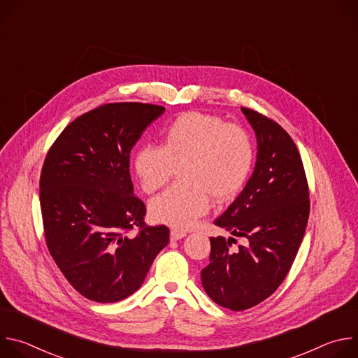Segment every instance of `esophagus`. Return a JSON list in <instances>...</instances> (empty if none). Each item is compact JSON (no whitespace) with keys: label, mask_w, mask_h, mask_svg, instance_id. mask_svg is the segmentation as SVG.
<instances>
[{"label":"esophagus","mask_w":358,"mask_h":358,"mask_svg":"<svg viewBox=\"0 0 358 358\" xmlns=\"http://www.w3.org/2000/svg\"><path fill=\"white\" fill-rule=\"evenodd\" d=\"M185 235H187V232H184V231H178V229H171V232H170V238H171V241H178V239L184 238Z\"/></svg>","instance_id":"obj_1"}]
</instances>
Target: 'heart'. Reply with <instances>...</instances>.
<instances>
[{"instance_id": "obj_1", "label": "heart", "mask_w": 358, "mask_h": 358, "mask_svg": "<svg viewBox=\"0 0 358 358\" xmlns=\"http://www.w3.org/2000/svg\"><path fill=\"white\" fill-rule=\"evenodd\" d=\"M253 166V144L239 124L189 112L164 130L162 144L143 145L133 157V170L147 194L163 188L180 170L181 182L150 202L159 222L185 229L210 208V195L234 198L246 184Z\"/></svg>"}]
</instances>
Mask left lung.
Here are the masks:
<instances>
[{"instance_id":"obj_1","label":"left lung","mask_w":358,"mask_h":358,"mask_svg":"<svg viewBox=\"0 0 358 358\" xmlns=\"http://www.w3.org/2000/svg\"><path fill=\"white\" fill-rule=\"evenodd\" d=\"M242 112L257 133L258 160L242 192L214 224L249 245L232 250L235 238L211 236L210 264L201 271L203 290L235 312L259 304L282 285L310 213L308 178L292 137L262 113Z\"/></svg>"}]
</instances>
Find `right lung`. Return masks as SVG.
Wrapping results in <instances>:
<instances>
[{"mask_svg": "<svg viewBox=\"0 0 358 358\" xmlns=\"http://www.w3.org/2000/svg\"><path fill=\"white\" fill-rule=\"evenodd\" d=\"M164 110L138 101L101 105L68 124L45 157V242L66 280L89 300L133 294L170 241L166 225H145V206L130 177L133 145Z\"/></svg>", "mask_w": 358, "mask_h": 358, "instance_id": "add662e5", "label": "right lung"}]
</instances>
